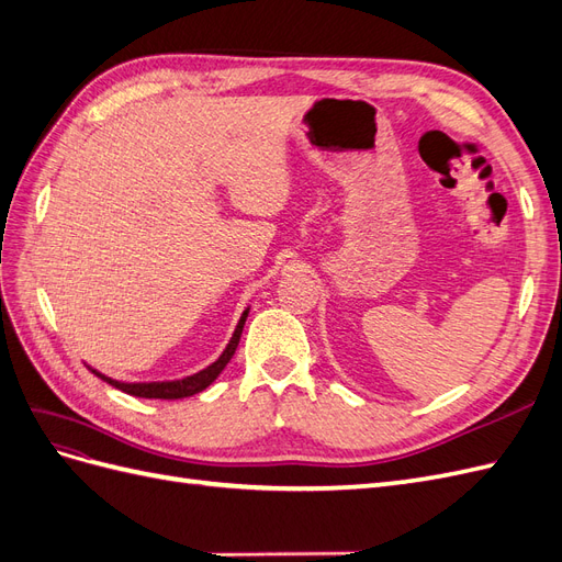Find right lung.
I'll use <instances>...</instances> for the list:
<instances>
[{
	"label": "right lung",
	"instance_id": "obj_1",
	"mask_svg": "<svg viewBox=\"0 0 562 562\" xmlns=\"http://www.w3.org/2000/svg\"><path fill=\"white\" fill-rule=\"evenodd\" d=\"M246 316H248V310L244 312L239 326H236L232 339L227 349L223 351V356L220 359L209 366L206 370L196 372V375L192 378H184V380H178V382H149V384H124V382H116V380H110L105 375H100V372H95V375L100 380H105L108 384L122 389L124 394H131V396H138V398H166V401H173V398H187V396H194L199 394V391L206 389L209 384L215 382V378L220 375V372L225 370V366L232 361V356L236 351V347H239V339H241V330H244V323H246Z\"/></svg>",
	"mask_w": 562,
	"mask_h": 562
}]
</instances>
